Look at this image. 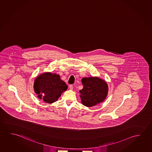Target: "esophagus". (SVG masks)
<instances>
[{"label": "esophagus", "mask_w": 152, "mask_h": 152, "mask_svg": "<svg viewBox=\"0 0 152 152\" xmlns=\"http://www.w3.org/2000/svg\"><path fill=\"white\" fill-rule=\"evenodd\" d=\"M69 87L70 89H73V85H70Z\"/></svg>", "instance_id": "1"}]
</instances>
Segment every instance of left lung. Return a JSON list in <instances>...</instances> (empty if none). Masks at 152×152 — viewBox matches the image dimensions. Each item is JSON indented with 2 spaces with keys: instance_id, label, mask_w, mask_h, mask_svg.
I'll return each instance as SVG.
<instances>
[{
  "instance_id": "left-lung-1",
  "label": "left lung",
  "mask_w": 152,
  "mask_h": 152,
  "mask_svg": "<svg viewBox=\"0 0 152 152\" xmlns=\"http://www.w3.org/2000/svg\"><path fill=\"white\" fill-rule=\"evenodd\" d=\"M82 83L84 87L80 93L83 105L91 107L105 100L108 88L104 80L98 77H89L83 78Z\"/></svg>"
}]
</instances>
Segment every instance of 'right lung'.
Returning <instances> with one entry per match:
<instances>
[{"label":"right lung","mask_w":152,"mask_h":152,"mask_svg":"<svg viewBox=\"0 0 152 152\" xmlns=\"http://www.w3.org/2000/svg\"><path fill=\"white\" fill-rule=\"evenodd\" d=\"M34 88L38 98L46 103H53L58 100L68 86L61 80L59 75L46 72L36 78Z\"/></svg>","instance_id":"add662e5"}]
</instances>
